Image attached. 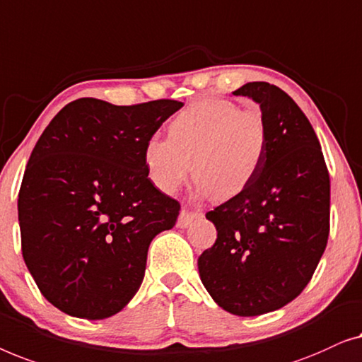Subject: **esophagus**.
I'll list each match as a JSON object with an SVG mask.
<instances>
[{
  "label": "esophagus",
  "instance_id": "esophagus-1",
  "mask_svg": "<svg viewBox=\"0 0 362 362\" xmlns=\"http://www.w3.org/2000/svg\"><path fill=\"white\" fill-rule=\"evenodd\" d=\"M198 216H200V213L198 211H190V210H185V208H183L179 215V220H177V226L182 228V230L183 228H188L193 223V220Z\"/></svg>",
  "mask_w": 362,
  "mask_h": 362
}]
</instances>
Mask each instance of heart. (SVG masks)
<instances>
[{"label":"heart","instance_id":"1","mask_svg":"<svg viewBox=\"0 0 362 362\" xmlns=\"http://www.w3.org/2000/svg\"><path fill=\"white\" fill-rule=\"evenodd\" d=\"M269 147L262 111L225 100L188 106L169 124V139L151 137L144 146V165L151 182L174 193L193 170L202 197L226 200L251 185Z\"/></svg>","mask_w":362,"mask_h":362}]
</instances>
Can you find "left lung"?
I'll return each instance as SVG.
<instances>
[{
    "label": "left lung",
    "mask_w": 362,
    "mask_h": 362,
    "mask_svg": "<svg viewBox=\"0 0 362 362\" xmlns=\"http://www.w3.org/2000/svg\"><path fill=\"white\" fill-rule=\"evenodd\" d=\"M261 106L264 164L246 190L208 211L215 244L198 257L211 298L238 317L274 312L302 293L329 233V175L318 137L284 90L251 81L233 91Z\"/></svg>",
    "instance_id": "left-lung-1"
}]
</instances>
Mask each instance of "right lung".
I'll list each match as a JSON object with an SVG mask.
<instances>
[{"instance_id":"1","label":"right lung","mask_w":362,"mask_h":362,"mask_svg":"<svg viewBox=\"0 0 362 362\" xmlns=\"http://www.w3.org/2000/svg\"><path fill=\"white\" fill-rule=\"evenodd\" d=\"M182 106L80 98L39 137L18 198L23 257L40 293L70 317L121 312L141 287L151 241L174 228L180 203L147 177L144 146Z\"/></svg>"}]
</instances>
